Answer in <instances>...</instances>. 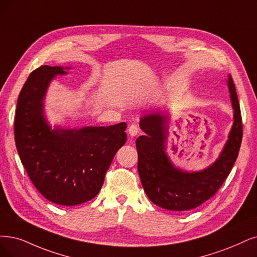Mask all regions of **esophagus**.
I'll return each mask as SVG.
<instances>
[{
  "instance_id": "1",
  "label": "esophagus",
  "mask_w": 257,
  "mask_h": 257,
  "mask_svg": "<svg viewBox=\"0 0 257 257\" xmlns=\"http://www.w3.org/2000/svg\"><path fill=\"white\" fill-rule=\"evenodd\" d=\"M139 132H140V128L138 127V125H136V123H132V125H130V127L128 128V134L130 135V137L138 136Z\"/></svg>"
}]
</instances>
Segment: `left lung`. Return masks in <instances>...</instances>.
Masks as SVG:
<instances>
[{"instance_id": "8db88e82", "label": "left lung", "mask_w": 257, "mask_h": 257, "mask_svg": "<svg viewBox=\"0 0 257 257\" xmlns=\"http://www.w3.org/2000/svg\"><path fill=\"white\" fill-rule=\"evenodd\" d=\"M234 121L227 141L213 164L199 172L176 167L166 153L169 116L153 112L141 117L140 127L146 136L137 139L138 170L148 198L165 210L182 212L208 200L220 188L231 173L242 140L240 107L231 75L227 78Z\"/></svg>"}]
</instances>
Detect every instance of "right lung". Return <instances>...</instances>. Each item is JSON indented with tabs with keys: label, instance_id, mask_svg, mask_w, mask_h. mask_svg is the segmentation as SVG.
I'll list each match as a JSON object with an SVG mask.
<instances>
[{
	"label": "right lung",
	"instance_id": "add662e5",
	"mask_svg": "<svg viewBox=\"0 0 257 257\" xmlns=\"http://www.w3.org/2000/svg\"><path fill=\"white\" fill-rule=\"evenodd\" d=\"M64 74L62 66L42 65L28 76L18 98L15 141L38 191L56 204L71 206L99 193L114 156L127 141V123L52 128L44 115L45 94L55 76Z\"/></svg>",
	"mask_w": 257,
	"mask_h": 257
}]
</instances>
